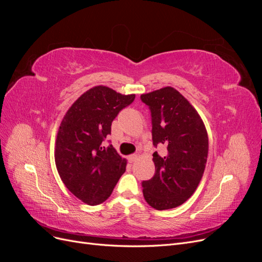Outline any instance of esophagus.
<instances>
[{
	"label": "esophagus",
	"mask_w": 262,
	"mask_h": 262,
	"mask_svg": "<svg viewBox=\"0 0 262 262\" xmlns=\"http://www.w3.org/2000/svg\"><path fill=\"white\" fill-rule=\"evenodd\" d=\"M138 158V155L137 154H131V155H129L128 156V161L130 162V163H132V162H134Z\"/></svg>",
	"instance_id": "34e87169"
}]
</instances>
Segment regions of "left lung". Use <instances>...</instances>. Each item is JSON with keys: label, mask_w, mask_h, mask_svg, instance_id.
<instances>
[{"label": "left lung", "mask_w": 262, "mask_h": 262, "mask_svg": "<svg viewBox=\"0 0 262 262\" xmlns=\"http://www.w3.org/2000/svg\"><path fill=\"white\" fill-rule=\"evenodd\" d=\"M152 116L155 173L142 182L145 201L156 210L177 208L193 194L203 176L209 139L196 110L170 86L141 95Z\"/></svg>", "instance_id": "1"}]
</instances>
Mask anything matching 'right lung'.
Instances as JSON below:
<instances>
[{"label": "right lung", "mask_w": 262, "mask_h": 262, "mask_svg": "<svg viewBox=\"0 0 262 262\" xmlns=\"http://www.w3.org/2000/svg\"><path fill=\"white\" fill-rule=\"evenodd\" d=\"M136 95H122L107 86H95L78 97L60 124L54 160L63 184L84 203L106 201L125 171L126 161L112 144L102 142L112 122Z\"/></svg>", "instance_id": "1"}]
</instances>
